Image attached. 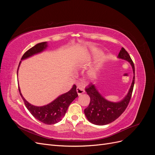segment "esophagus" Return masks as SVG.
<instances>
[{
  "label": "esophagus",
  "instance_id": "1",
  "mask_svg": "<svg viewBox=\"0 0 155 155\" xmlns=\"http://www.w3.org/2000/svg\"><path fill=\"white\" fill-rule=\"evenodd\" d=\"M76 91H77V93H78V94L79 96L82 94H83V93H85V89H84L83 86L81 85H79V86L77 87Z\"/></svg>",
  "mask_w": 155,
  "mask_h": 155
}]
</instances>
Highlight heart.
<instances>
[{
	"label": "heart",
	"instance_id": "b5f03b06",
	"mask_svg": "<svg viewBox=\"0 0 155 155\" xmlns=\"http://www.w3.org/2000/svg\"><path fill=\"white\" fill-rule=\"evenodd\" d=\"M97 51H92L91 52V54L90 55V57L89 58H91L92 56H95L97 54ZM100 66H101V63H98L97 64L96 66L94 67L93 69H92V71L91 72V74L92 75V76H95V74H96V72L98 70V69H99L100 68Z\"/></svg>",
	"mask_w": 155,
	"mask_h": 155
}]
</instances>
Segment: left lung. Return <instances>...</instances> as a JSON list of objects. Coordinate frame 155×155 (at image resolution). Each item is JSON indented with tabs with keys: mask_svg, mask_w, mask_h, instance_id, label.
I'll return each instance as SVG.
<instances>
[{
	"mask_svg": "<svg viewBox=\"0 0 155 155\" xmlns=\"http://www.w3.org/2000/svg\"><path fill=\"white\" fill-rule=\"evenodd\" d=\"M117 58L127 61L131 65L134 74L133 81L127 95L122 100L117 102L105 99L94 83L90 84L85 88L87 94L91 97V101L88 107L84 110V112L87 120L94 125H105L116 120L126 109L130 100L134 84V65L124 48H121Z\"/></svg>",
	"mask_w": 155,
	"mask_h": 155,
	"instance_id": "obj_1",
	"label": "left lung"
}]
</instances>
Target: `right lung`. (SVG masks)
Instances as JSON below:
<instances>
[{"label":"right lung","instance_id":"1","mask_svg":"<svg viewBox=\"0 0 155 155\" xmlns=\"http://www.w3.org/2000/svg\"><path fill=\"white\" fill-rule=\"evenodd\" d=\"M48 42H43V43L35 45L25 52V54L22 55L19 64H18L17 76L18 70L22 60L26 59L34 55L43 52L48 48ZM18 91H19L20 95L25 102L26 107L32 116L41 122L48 125L55 124L61 120L66 114L70 104L78 96L76 92V86L74 85L72 88L68 92L59 96L50 104L43 106H35L28 102L23 97L19 86H18Z\"/></svg>","mask_w":155,"mask_h":155}]
</instances>
